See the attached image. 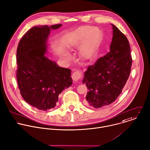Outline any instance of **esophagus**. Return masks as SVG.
I'll use <instances>...</instances> for the list:
<instances>
[{
	"label": "esophagus",
	"mask_w": 150,
	"mask_h": 150,
	"mask_svg": "<svg viewBox=\"0 0 150 150\" xmlns=\"http://www.w3.org/2000/svg\"><path fill=\"white\" fill-rule=\"evenodd\" d=\"M82 77V73L80 71H76L72 74V78L74 81H78Z\"/></svg>",
	"instance_id": "esophagus-1"
}]
</instances>
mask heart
<instances>
[{
    "label": "heart",
    "instance_id": "heart-1",
    "mask_svg": "<svg viewBox=\"0 0 150 150\" xmlns=\"http://www.w3.org/2000/svg\"><path fill=\"white\" fill-rule=\"evenodd\" d=\"M102 33L100 30L91 25L81 26L75 29L70 35L68 40V46L71 50H74L80 46L79 54L83 59L89 58L97 47ZM65 59L70 60L71 56L68 52L62 53Z\"/></svg>",
    "mask_w": 150,
    "mask_h": 150
}]
</instances>
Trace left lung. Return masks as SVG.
Here are the masks:
<instances>
[{
	"mask_svg": "<svg viewBox=\"0 0 150 150\" xmlns=\"http://www.w3.org/2000/svg\"><path fill=\"white\" fill-rule=\"evenodd\" d=\"M110 52L88 67L82 83L89 92L88 105L100 108L113 103L119 97L130 76L132 58L129 42L114 24Z\"/></svg>",
	"mask_w": 150,
	"mask_h": 150,
	"instance_id": "left-lung-1",
	"label": "left lung"
}]
</instances>
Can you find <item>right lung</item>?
<instances>
[{
	"mask_svg": "<svg viewBox=\"0 0 150 150\" xmlns=\"http://www.w3.org/2000/svg\"><path fill=\"white\" fill-rule=\"evenodd\" d=\"M61 25L31 28L17 49L16 78L20 94L27 103L40 110L54 108L59 95L72 83L71 70L58 66L45 55L51 30Z\"/></svg>",
	"mask_w": 150,
	"mask_h": 150,
	"instance_id": "add662e5",
	"label": "right lung"
}]
</instances>
